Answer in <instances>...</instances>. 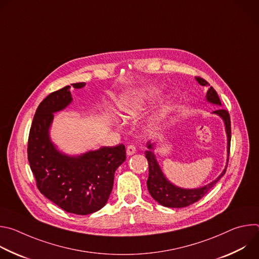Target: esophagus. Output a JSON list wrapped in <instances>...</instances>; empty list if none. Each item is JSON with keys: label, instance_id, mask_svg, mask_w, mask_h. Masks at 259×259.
Listing matches in <instances>:
<instances>
[{"label": "esophagus", "instance_id": "1", "mask_svg": "<svg viewBox=\"0 0 259 259\" xmlns=\"http://www.w3.org/2000/svg\"><path fill=\"white\" fill-rule=\"evenodd\" d=\"M126 153H127L128 156H131V155L135 154L136 153V147L134 145H132V144L128 145L127 149H126Z\"/></svg>", "mask_w": 259, "mask_h": 259}]
</instances>
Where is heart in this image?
<instances>
[{
  "label": "heart",
  "mask_w": 259,
  "mask_h": 259,
  "mask_svg": "<svg viewBox=\"0 0 259 259\" xmlns=\"http://www.w3.org/2000/svg\"><path fill=\"white\" fill-rule=\"evenodd\" d=\"M158 96L157 91H150L147 94H140L134 98H128L122 103V112L126 118H132L143 108L144 101L154 99Z\"/></svg>",
  "instance_id": "b5f03b06"
}]
</instances>
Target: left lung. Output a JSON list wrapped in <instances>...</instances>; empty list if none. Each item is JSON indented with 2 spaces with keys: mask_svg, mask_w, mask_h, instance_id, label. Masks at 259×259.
<instances>
[{
  "mask_svg": "<svg viewBox=\"0 0 259 259\" xmlns=\"http://www.w3.org/2000/svg\"><path fill=\"white\" fill-rule=\"evenodd\" d=\"M197 81L202 86H208V82L200 77L196 78ZM206 99L217 105H221L220 99L218 97V94L214 90V88L211 86L206 94ZM213 114L218 115L219 117L223 118L226 125V131L228 135V160L226 168L224 169L223 173H221L215 180L210 182L207 186L200 188V189H193V190H187V189H181L178 187L173 186V184L168 181V179L164 176L154 153L152 150H154V143L149 141L146 143L147 147H149V151H146L145 158L149 162V178H147L146 184L147 189L151 196L162 206L169 207V208H183L190 206L197 201H199L201 198H203L214 186L216 182L226 174L228 164H229V157H230V147H231V138H232V130H231V118L228 110L218 108L217 110H214Z\"/></svg>",
  "mask_w": 259,
  "mask_h": 259,
  "instance_id": "obj_1",
  "label": "left lung"
}]
</instances>
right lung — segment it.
Masks as SVG:
<instances>
[{"label": "right lung", "mask_w": 259, "mask_h": 259, "mask_svg": "<svg viewBox=\"0 0 259 259\" xmlns=\"http://www.w3.org/2000/svg\"><path fill=\"white\" fill-rule=\"evenodd\" d=\"M85 83L71 84L83 88ZM69 86L49 94L38 106L29 130L27 159L41 194L68 213L87 215L101 209L114 186L115 172L126 160L124 144L103 146L79 157L57 151L49 137L54 113L72 100Z\"/></svg>", "instance_id": "right-lung-1"}]
</instances>
